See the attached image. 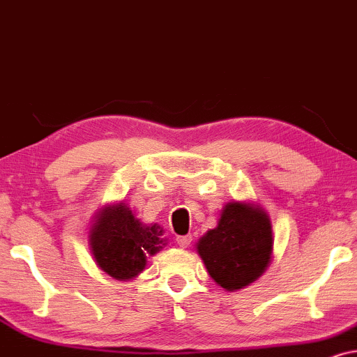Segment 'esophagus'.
<instances>
[{
    "instance_id": "34e87169",
    "label": "esophagus",
    "mask_w": 357,
    "mask_h": 357,
    "mask_svg": "<svg viewBox=\"0 0 357 357\" xmlns=\"http://www.w3.org/2000/svg\"><path fill=\"white\" fill-rule=\"evenodd\" d=\"M176 241H178V245H179V248H189V246H191V243H192V235H184V236H178V238H176Z\"/></svg>"
}]
</instances>
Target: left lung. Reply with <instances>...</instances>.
I'll list each match as a JSON object with an SVG mask.
<instances>
[{
    "instance_id": "1",
    "label": "left lung",
    "mask_w": 357,
    "mask_h": 357,
    "mask_svg": "<svg viewBox=\"0 0 357 357\" xmlns=\"http://www.w3.org/2000/svg\"><path fill=\"white\" fill-rule=\"evenodd\" d=\"M207 273L225 291L258 281L273 261L274 235L269 213L250 201L223 206L217 227L196 243Z\"/></svg>"
}]
</instances>
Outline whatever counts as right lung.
<instances>
[{
    "label": "right lung",
    "instance_id": "add662e5",
    "mask_svg": "<svg viewBox=\"0 0 357 357\" xmlns=\"http://www.w3.org/2000/svg\"><path fill=\"white\" fill-rule=\"evenodd\" d=\"M158 223H144L123 201L98 208L88 231L94 263L117 281H132L146 268L149 256L168 245Z\"/></svg>",
    "mask_w": 357,
    "mask_h": 357
}]
</instances>
